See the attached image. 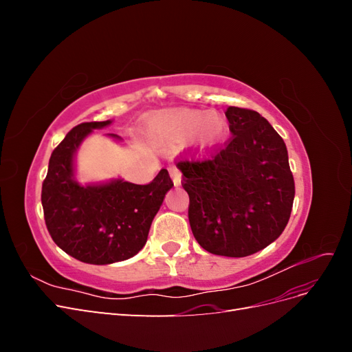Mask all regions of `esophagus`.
I'll list each match as a JSON object with an SVG mask.
<instances>
[{
  "label": "esophagus",
  "instance_id": "34e87169",
  "mask_svg": "<svg viewBox=\"0 0 352 352\" xmlns=\"http://www.w3.org/2000/svg\"><path fill=\"white\" fill-rule=\"evenodd\" d=\"M168 173H170V176H172V179H173V184H175V186H179V185H180V182H182V175H180L179 168H177V167H175V166L168 167Z\"/></svg>",
  "mask_w": 352,
  "mask_h": 352
}]
</instances>
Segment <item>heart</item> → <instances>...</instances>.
<instances>
[{
	"mask_svg": "<svg viewBox=\"0 0 352 352\" xmlns=\"http://www.w3.org/2000/svg\"><path fill=\"white\" fill-rule=\"evenodd\" d=\"M210 133L208 140H202L200 132ZM153 140L166 148H177L189 142L190 153L195 157H208L226 141L229 126L225 117L214 111L198 109L168 110L154 116L148 123Z\"/></svg>",
	"mask_w": 352,
	"mask_h": 352,
	"instance_id": "obj_1",
	"label": "heart"
}]
</instances>
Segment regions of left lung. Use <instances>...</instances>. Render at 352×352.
Masks as SVG:
<instances>
[{"label":"left lung","instance_id":"8db88e82","mask_svg":"<svg viewBox=\"0 0 352 352\" xmlns=\"http://www.w3.org/2000/svg\"><path fill=\"white\" fill-rule=\"evenodd\" d=\"M232 138L204 160H180L197 242L225 257H247L280 236L295 182L280 135L248 109L226 110Z\"/></svg>","mask_w":352,"mask_h":352}]
</instances>
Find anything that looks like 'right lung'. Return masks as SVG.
Returning a JSON list of instances; mask_svg holds the SVG:
<instances>
[{"label": "right lung", "mask_w": 352, "mask_h": 352, "mask_svg": "<svg viewBox=\"0 0 352 352\" xmlns=\"http://www.w3.org/2000/svg\"><path fill=\"white\" fill-rule=\"evenodd\" d=\"M110 123L74 126L52 151L42 184L41 201L52 241L73 258L88 264H111L140 252L154 216L173 186L166 168L148 185L122 179L102 185H79L74 179V153L94 129ZM110 136L120 140L117 135Z\"/></svg>", "instance_id": "add662e5"}]
</instances>
